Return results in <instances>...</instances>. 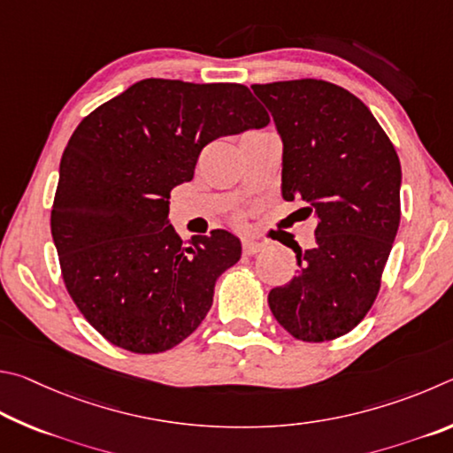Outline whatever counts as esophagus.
Wrapping results in <instances>:
<instances>
[{
    "mask_svg": "<svg viewBox=\"0 0 453 453\" xmlns=\"http://www.w3.org/2000/svg\"><path fill=\"white\" fill-rule=\"evenodd\" d=\"M265 249V244L263 242H258V241H252V239H244L242 241V252L247 257H252V255H257V252H260Z\"/></svg>",
    "mask_w": 453,
    "mask_h": 453,
    "instance_id": "obj_1",
    "label": "esophagus"
}]
</instances>
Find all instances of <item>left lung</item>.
Listing matches in <instances>:
<instances>
[{
    "instance_id": "1",
    "label": "left lung",
    "mask_w": 453,
    "mask_h": 453,
    "mask_svg": "<svg viewBox=\"0 0 453 453\" xmlns=\"http://www.w3.org/2000/svg\"><path fill=\"white\" fill-rule=\"evenodd\" d=\"M282 141V198L319 219L295 279L268 295L274 319L304 342L344 336L368 314L400 226L402 166L370 109L334 83L252 85Z\"/></svg>"
}]
</instances>
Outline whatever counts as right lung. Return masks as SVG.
<instances>
[{
	"label": "right lung",
	"mask_w": 453,
	"mask_h": 453,
	"mask_svg": "<svg viewBox=\"0 0 453 453\" xmlns=\"http://www.w3.org/2000/svg\"><path fill=\"white\" fill-rule=\"evenodd\" d=\"M268 123L249 87L177 79H142L79 123L61 157L51 234L67 292L111 344L158 354L204 320L242 247L222 228L182 242L169 193L193 179L211 141Z\"/></svg>",
	"instance_id": "right-lung-1"
}]
</instances>
